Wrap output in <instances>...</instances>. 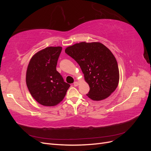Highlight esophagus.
Returning a JSON list of instances; mask_svg holds the SVG:
<instances>
[{"instance_id": "obj_1", "label": "esophagus", "mask_w": 151, "mask_h": 151, "mask_svg": "<svg viewBox=\"0 0 151 151\" xmlns=\"http://www.w3.org/2000/svg\"><path fill=\"white\" fill-rule=\"evenodd\" d=\"M78 85H79L78 82H74V86H77Z\"/></svg>"}]
</instances>
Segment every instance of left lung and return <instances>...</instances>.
<instances>
[{
    "mask_svg": "<svg viewBox=\"0 0 151 151\" xmlns=\"http://www.w3.org/2000/svg\"><path fill=\"white\" fill-rule=\"evenodd\" d=\"M65 52L79 65L90 90L86 95L94 101L107 98L117 88L119 70L113 54L101 43L81 42Z\"/></svg>",
    "mask_w": 151,
    "mask_h": 151,
    "instance_id": "left-lung-1",
    "label": "left lung"
}]
</instances>
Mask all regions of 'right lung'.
Instances as JSON below:
<instances>
[{"mask_svg":"<svg viewBox=\"0 0 151 151\" xmlns=\"http://www.w3.org/2000/svg\"><path fill=\"white\" fill-rule=\"evenodd\" d=\"M62 49L49 47L40 50L31 58L27 68V87L33 98L43 106H55L62 101L70 86L56 69Z\"/></svg>","mask_w":151,"mask_h":151,"instance_id":"1","label":"right lung"}]
</instances>
